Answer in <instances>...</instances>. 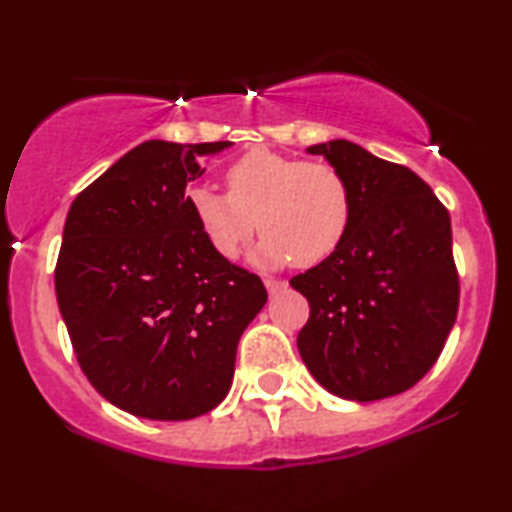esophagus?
<instances>
[{
  "instance_id": "esophagus-1",
  "label": "esophagus",
  "mask_w": 512,
  "mask_h": 512,
  "mask_svg": "<svg viewBox=\"0 0 512 512\" xmlns=\"http://www.w3.org/2000/svg\"><path fill=\"white\" fill-rule=\"evenodd\" d=\"M265 286H268L270 293H277V291L284 289L286 282H282V279H272V277H268V279H265Z\"/></svg>"
}]
</instances>
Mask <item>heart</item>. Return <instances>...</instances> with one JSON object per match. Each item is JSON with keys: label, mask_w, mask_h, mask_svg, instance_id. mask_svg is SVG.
<instances>
[{"label": "heart", "mask_w": 512, "mask_h": 512, "mask_svg": "<svg viewBox=\"0 0 512 512\" xmlns=\"http://www.w3.org/2000/svg\"><path fill=\"white\" fill-rule=\"evenodd\" d=\"M228 193L186 191V205L216 254L235 261L258 233L268 265L312 268L342 247L354 219L352 186L326 160L251 149L228 165Z\"/></svg>", "instance_id": "obj_1"}]
</instances>
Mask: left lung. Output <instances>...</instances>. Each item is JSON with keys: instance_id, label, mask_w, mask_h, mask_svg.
Returning a JSON list of instances; mask_svg holds the SVG:
<instances>
[{"instance_id": "obj_1", "label": "left lung", "mask_w": 512, "mask_h": 512, "mask_svg": "<svg viewBox=\"0 0 512 512\" xmlns=\"http://www.w3.org/2000/svg\"><path fill=\"white\" fill-rule=\"evenodd\" d=\"M345 174L354 219L342 247L291 277L310 303L298 352L347 401L403 394L443 352L459 310L450 212L405 165L347 139L307 149Z\"/></svg>"}]
</instances>
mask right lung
Listing matches in <instances>:
<instances>
[{"mask_svg": "<svg viewBox=\"0 0 512 512\" xmlns=\"http://www.w3.org/2000/svg\"><path fill=\"white\" fill-rule=\"evenodd\" d=\"M230 142L151 139L69 207L55 293L88 382L130 415L179 422L214 410L237 342L261 312V277L209 247L188 181Z\"/></svg>", "mask_w": 512, "mask_h": 512, "instance_id": "1", "label": "right lung"}]
</instances>
